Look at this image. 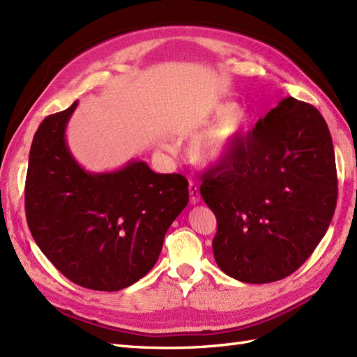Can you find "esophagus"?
<instances>
[{"instance_id": "esophagus-1", "label": "esophagus", "mask_w": 357, "mask_h": 357, "mask_svg": "<svg viewBox=\"0 0 357 357\" xmlns=\"http://www.w3.org/2000/svg\"><path fill=\"white\" fill-rule=\"evenodd\" d=\"M188 190H190V202L191 204H197L200 200V193H199V187L195 184V182H190L188 185Z\"/></svg>"}]
</instances>
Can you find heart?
Instances as JSON below:
<instances>
[{"instance_id":"heart-1","label":"heart","mask_w":357,"mask_h":357,"mask_svg":"<svg viewBox=\"0 0 357 357\" xmlns=\"http://www.w3.org/2000/svg\"><path fill=\"white\" fill-rule=\"evenodd\" d=\"M209 121H220L205 132L197 135L190 144V157L202 166H213L227 157L235 142L248 131L250 114L245 109L234 112V104H214L206 114Z\"/></svg>"}]
</instances>
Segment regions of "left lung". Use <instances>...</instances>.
I'll list each match as a JSON object with an SVG mask.
<instances>
[{
  "label": "left lung",
  "mask_w": 357,
  "mask_h": 357,
  "mask_svg": "<svg viewBox=\"0 0 357 357\" xmlns=\"http://www.w3.org/2000/svg\"><path fill=\"white\" fill-rule=\"evenodd\" d=\"M217 218L213 252L227 276L270 283L301 267L335 214L332 135L318 109L282 99L208 170L200 185Z\"/></svg>",
  "instance_id": "8db88e82"
}]
</instances>
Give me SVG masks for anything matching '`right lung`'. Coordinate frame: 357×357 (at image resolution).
Returning <instances> with one entry per match:
<instances>
[{
    "label": "right lung",
    "mask_w": 357,
    "mask_h": 357,
    "mask_svg": "<svg viewBox=\"0 0 357 357\" xmlns=\"http://www.w3.org/2000/svg\"><path fill=\"white\" fill-rule=\"evenodd\" d=\"M77 100L45 117L30 149L25 214L33 238L63 276L95 291H119L155 266L166 232L188 204L185 176L143 161L89 173L65 131Z\"/></svg>",
    "instance_id": "1"
}]
</instances>
